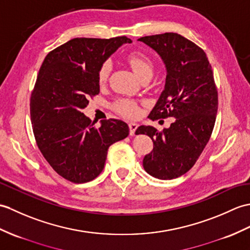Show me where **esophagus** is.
<instances>
[{
	"label": "esophagus",
	"instance_id": "1",
	"mask_svg": "<svg viewBox=\"0 0 250 250\" xmlns=\"http://www.w3.org/2000/svg\"><path fill=\"white\" fill-rule=\"evenodd\" d=\"M129 127H130V135H135V131L137 130L138 125L135 123H130L129 124Z\"/></svg>",
	"mask_w": 250,
	"mask_h": 250
}]
</instances>
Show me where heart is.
Returning a JSON list of instances; mask_svg holds the SVG:
<instances>
[{"mask_svg": "<svg viewBox=\"0 0 250 250\" xmlns=\"http://www.w3.org/2000/svg\"><path fill=\"white\" fill-rule=\"evenodd\" d=\"M126 60H127V62H129V65L131 66L133 72L135 73V75L138 79H141L143 75H146L149 73L152 74V71H153L152 62L145 54L137 53V52H135V53H132L127 56ZM111 69H112V65L109 62H105L101 66L98 74L99 82L101 84L107 80L109 72H111ZM116 109H117L120 114L125 116V117H130V118L135 117V116L138 114L137 105L134 102L130 100L118 101L116 103Z\"/></svg>", "mask_w": 250, "mask_h": 250, "instance_id": "heart-1", "label": "heart"}]
</instances>
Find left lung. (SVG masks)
<instances>
[{"mask_svg": "<svg viewBox=\"0 0 250 250\" xmlns=\"http://www.w3.org/2000/svg\"><path fill=\"white\" fill-rule=\"evenodd\" d=\"M138 40L159 54L166 69L164 90L149 118H175L162 132L151 125L136 130L153 142L143 166L156 179H176L194 166L212 134L218 105L212 67L204 50L177 33Z\"/></svg>", "mask_w": 250, "mask_h": 250, "instance_id": "left-lung-1", "label": "left lung"}]
</instances>
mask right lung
I'll return each instance as SVG.
<instances>
[{
	"label": "right lung",
	"instance_id": "1",
	"mask_svg": "<svg viewBox=\"0 0 250 250\" xmlns=\"http://www.w3.org/2000/svg\"><path fill=\"white\" fill-rule=\"evenodd\" d=\"M132 40L74 38L45 56L31 97V120L37 146L51 167L73 183L100 175L108 147L129 135L123 120L97 121L83 109L100 91L98 74L109 56Z\"/></svg>",
	"mask_w": 250,
	"mask_h": 250
}]
</instances>
